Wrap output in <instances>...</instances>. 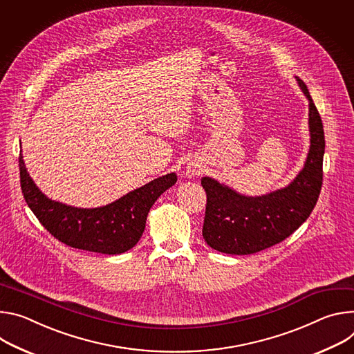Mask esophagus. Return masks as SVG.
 <instances>
[{
	"label": "esophagus",
	"mask_w": 354,
	"mask_h": 354,
	"mask_svg": "<svg viewBox=\"0 0 354 354\" xmlns=\"http://www.w3.org/2000/svg\"><path fill=\"white\" fill-rule=\"evenodd\" d=\"M198 174H200V171L197 169H194V167H188L187 169V176L188 177H195V176H198Z\"/></svg>",
	"instance_id": "obj_1"
}]
</instances>
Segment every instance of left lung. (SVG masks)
I'll return each mask as SVG.
<instances>
[{"label": "left lung", "instance_id": "left-lung-1", "mask_svg": "<svg viewBox=\"0 0 354 354\" xmlns=\"http://www.w3.org/2000/svg\"><path fill=\"white\" fill-rule=\"evenodd\" d=\"M295 80L309 102V151L297 177L284 188L249 197L211 177H203L207 209L203 236L226 254H252L287 239L310 215L322 187L325 135L319 112L305 83Z\"/></svg>", "mask_w": 354, "mask_h": 354}]
</instances>
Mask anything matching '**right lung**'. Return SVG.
I'll return each mask as SVG.
<instances>
[{
	"label": "right lung",
	"instance_id": "1",
	"mask_svg": "<svg viewBox=\"0 0 354 354\" xmlns=\"http://www.w3.org/2000/svg\"><path fill=\"white\" fill-rule=\"evenodd\" d=\"M24 198L45 229L62 243L102 254H121L140 239L146 218L160 195L177 181L170 173L128 192L120 200L98 208H77L48 198L30 178L19 154Z\"/></svg>",
	"mask_w": 354,
	"mask_h": 354
}]
</instances>
